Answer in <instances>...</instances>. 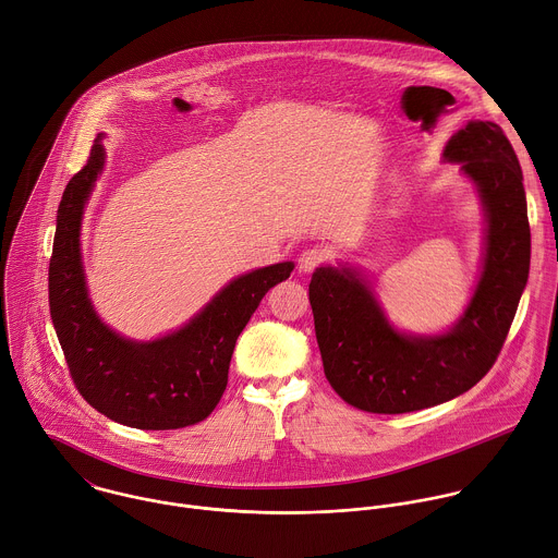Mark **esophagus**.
I'll return each mask as SVG.
<instances>
[{
	"mask_svg": "<svg viewBox=\"0 0 558 558\" xmlns=\"http://www.w3.org/2000/svg\"><path fill=\"white\" fill-rule=\"evenodd\" d=\"M328 260H330V252H328L326 247H308V250L302 252V256H300V260H298V267H300V271L311 274V271H315L317 267L326 265Z\"/></svg>",
	"mask_w": 558,
	"mask_h": 558,
	"instance_id": "obj_1",
	"label": "esophagus"
}]
</instances>
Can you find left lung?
<instances>
[{"instance_id": "8db88e82", "label": "left lung", "mask_w": 558, "mask_h": 558, "mask_svg": "<svg viewBox=\"0 0 558 558\" xmlns=\"http://www.w3.org/2000/svg\"><path fill=\"white\" fill-rule=\"evenodd\" d=\"M477 183L488 215L480 287L440 337H405L348 269L319 267L308 284L315 337L330 388L369 414H408L471 390L497 361L530 271V223L519 159L495 122H469L447 144Z\"/></svg>"}]
</instances>
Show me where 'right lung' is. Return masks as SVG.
Masks as SVG:
<instances>
[{"mask_svg": "<svg viewBox=\"0 0 558 558\" xmlns=\"http://www.w3.org/2000/svg\"><path fill=\"white\" fill-rule=\"evenodd\" d=\"M96 142L63 193L50 258V315L78 395L107 418L135 429H181L206 421L228 388L239 335L291 263L230 282L189 326L150 343L111 332L94 313L81 267V217L102 168Z\"/></svg>", "mask_w": 558, "mask_h": 558, "instance_id": "right-lung-1", "label": "right lung"}]
</instances>
